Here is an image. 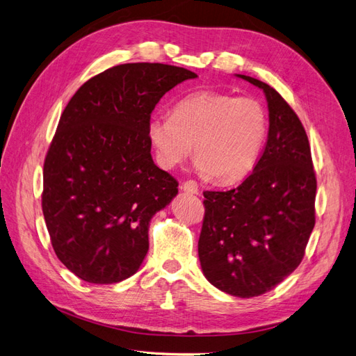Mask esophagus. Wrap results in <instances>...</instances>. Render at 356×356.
<instances>
[{"instance_id": "esophagus-1", "label": "esophagus", "mask_w": 356, "mask_h": 356, "mask_svg": "<svg viewBox=\"0 0 356 356\" xmlns=\"http://www.w3.org/2000/svg\"><path fill=\"white\" fill-rule=\"evenodd\" d=\"M181 190L186 191V193H191V195H197L199 186H197L196 181L187 179V181H184V182H182V184H181Z\"/></svg>"}]
</instances>
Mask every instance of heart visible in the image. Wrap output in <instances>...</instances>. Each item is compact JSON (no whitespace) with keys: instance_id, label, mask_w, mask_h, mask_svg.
Returning <instances> with one entry per match:
<instances>
[{"instance_id":"obj_1","label":"heart","mask_w":356,"mask_h":356,"mask_svg":"<svg viewBox=\"0 0 356 356\" xmlns=\"http://www.w3.org/2000/svg\"><path fill=\"white\" fill-rule=\"evenodd\" d=\"M267 127L266 110L257 99L202 90L179 101L172 117H152L148 136L163 168L179 165L195 145L200 174L233 184L258 163Z\"/></svg>"}]
</instances>
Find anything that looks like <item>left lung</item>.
<instances>
[{
  "label": "left lung",
  "mask_w": 356,
  "mask_h": 356,
  "mask_svg": "<svg viewBox=\"0 0 356 356\" xmlns=\"http://www.w3.org/2000/svg\"><path fill=\"white\" fill-rule=\"evenodd\" d=\"M263 89L268 135L251 175L227 191H203L199 260L204 277L230 296H261L293 273L315 227L316 175L303 124L270 86Z\"/></svg>",
  "instance_id": "8db88e82"
}]
</instances>
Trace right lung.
<instances>
[{
  "instance_id": "add662e5",
  "label": "right lung",
  "mask_w": 356,
  "mask_h": 356,
  "mask_svg": "<svg viewBox=\"0 0 356 356\" xmlns=\"http://www.w3.org/2000/svg\"><path fill=\"white\" fill-rule=\"evenodd\" d=\"M197 75L165 63H123L86 81L63 110L42 169L41 207L59 260L90 284L136 273L148 225L178 193L152 157L157 102Z\"/></svg>"
}]
</instances>
